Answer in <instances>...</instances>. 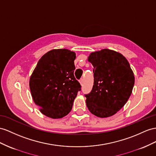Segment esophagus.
I'll list each match as a JSON object with an SVG mask.
<instances>
[{
  "label": "esophagus",
  "instance_id": "1",
  "mask_svg": "<svg viewBox=\"0 0 156 156\" xmlns=\"http://www.w3.org/2000/svg\"><path fill=\"white\" fill-rule=\"evenodd\" d=\"M83 79L80 80V83L81 85H83Z\"/></svg>",
  "mask_w": 156,
  "mask_h": 156
}]
</instances>
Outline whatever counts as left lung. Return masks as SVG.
<instances>
[{
    "mask_svg": "<svg viewBox=\"0 0 156 156\" xmlns=\"http://www.w3.org/2000/svg\"><path fill=\"white\" fill-rule=\"evenodd\" d=\"M88 61L94 66V86L86 94V105L95 116H112L125 105L134 84V76L124 56L104 49L91 53Z\"/></svg>",
    "mask_w": 156,
    "mask_h": 156,
    "instance_id": "1",
    "label": "left lung"
}]
</instances>
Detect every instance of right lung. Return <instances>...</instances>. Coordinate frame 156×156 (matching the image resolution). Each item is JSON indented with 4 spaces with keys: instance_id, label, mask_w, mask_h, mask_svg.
<instances>
[{
    "instance_id": "right-lung-1",
    "label": "right lung",
    "mask_w": 156,
    "mask_h": 156,
    "mask_svg": "<svg viewBox=\"0 0 156 156\" xmlns=\"http://www.w3.org/2000/svg\"><path fill=\"white\" fill-rule=\"evenodd\" d=\"M76 53L66 49H53L39 59L30 79L33 100L41 112L52 119L66 116L81 86L75 78Z\"/></svg>"
}]
</instances>
